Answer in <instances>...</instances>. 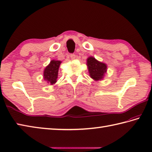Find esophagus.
Segmentation results:
<instances>
[{"instance_id": "34e87169", "label": "esophagus", "mask_w": 152, "mask_h": 152, "mask_svg": "<svg viewBox=\"0 0 152 152\" xmlns=\"http://www.w3.org/2000/svg\"><path fill=\"white\" fill-rule=\"evenodd\" d=\"M70 57H71V59H75V58H76V56H75V53H71Z\"/></svg>"}]
</instances>
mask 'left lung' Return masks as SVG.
Returning <instances> with one entry per match:
<instances>
[{
	"instance_id": "8db88e82",
	"label": "left lung",
	"mask_w": 152,
	"mask_h": 152,
	"mask_svg": "<svg viewBox=\"0 0 152 152\" xmlns=\"http://www.w3.org/2000/svg\"><path fill=\"white\" fill-rule=\"evenodd\" d=\"M87 66L91 77L95 81L102 79L107 72L106 64L97 61L93 57H89L87 59Z\"/></svg>"
}]
</instances>
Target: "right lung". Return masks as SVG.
I'll return each instance as SVG.
<instances>
[{
    "label": "right lung",
    "mask_w": 152,
    "mask_h": 152,
    "mask_svg": "<svg viewBox=\"0 0 152 152\" xmlns=\"http://www.w3.org/2000/svg\"><path fill=\"white\" fill-rule=\"evenodd\" d=\"M60 64L61 61L52 60L50 64L45 67L44 71V79L48 82V83L53 85L57 81Z\"/></svg>",
    "instance_id": "right-lung-1"
}]
</instances>
